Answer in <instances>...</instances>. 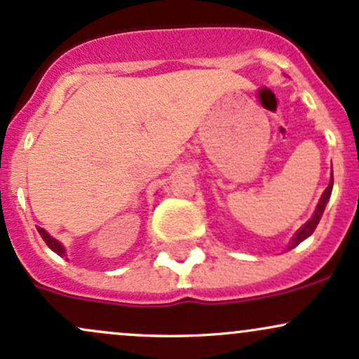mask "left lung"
<instances>
[{
  "mask_svg": "<svg viewBox=\"0 0 359 359\" xmlns=\"http://www.w3.org/2000/svg\"><path fill=\"white\" fill-rule=\"evenodd\" d=\"M332 184H334V180L331 178V181H329V187L325 188L324 193H322V198L319 200V205H317V208H316V212H313L312 219H310L309 222L305 224L304 227H302L300 231L295 233V236H293V239L290 241V245H288V249H293V248H295V245H299V244L302 243V241H304V239H307V237L310 236V233H312L313 231H316V227H317V224H319V220H320L322 213H324L325 203H327V200L331 198Z\"/></svg>",
  "mask_w": 359,
  "mask_h": 359,
  "instance_id": "obj_1",
  "label": "left lung"
}]
</instances>
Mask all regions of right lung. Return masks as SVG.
<instances>
[{"mask_svg": "<svg viewBox=\"0 0 359 359\" xmlns=\"http://www.w3.org/2000/svg\"><path fill=\"white\" fill-rule=\"evenodd\" d=\"M37 231H39V233H40V236H42V239H43V241H46V244H47V245H49V248L52 249V251H54V252H57V255H59V256H64V252H66V251H64L62 244H60V243H59V241H55V239H54V237H50V236H49V233H47L46 231H43V229H42V227H37Z\"/></svg>", "mask_w": 359, "mask_h": 359, "instance_id": "add662e5", "label": "right lung"}]
</instances>
